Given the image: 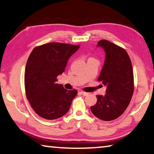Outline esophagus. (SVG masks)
<instances>
[{"label": "esophagus", "mask_w": 154, "mask_h": 154, "mask_svg": "<svg viewBox=\"0 0 154 154\" xmlns=\"http://www.w3.org/2000/svg\"><path fill=\"white\" fill-rule=\"evenodd\" d=\"M80 94H81L83 95V96L88 95V92H83V91H82V92H80Z\"/></svg>", "instance_id": "esophagus-1"}]
</instances>
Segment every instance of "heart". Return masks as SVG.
I'll use <instances>...</instances> for the list:
<instances>
[{"mask_svg": "<svg viewBox=\"0 0 154 154\" xmlns=\"http://www.w3.org/2000/svg\"><path fill=\"white\" fill-rule=\"evenodd\" d=\"M89 59H93V58H92V57H90V58H89ZM88 59V60H89Z\"/></svg>", "mask_w": 154, "mask_h": 154, "instance_id": "obj_1", "label": "heart"}]
</instances>
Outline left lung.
I'll list each match as a JSON object with an SVG mask.
<instances>
[{"label": "left lung", "instance_id": "left-lung-1", "mask_svg": "<svg viewBox=\"0 0 154 154\" xmlns=\"http://www.w3.org/2000/svg\"><path fill=\"white\" fill-rule=\"evenodd\" d=\"M106 53L98 82L106 86L105 96L98 95L97 103L90 106L92 113L103 121H111L123 114L134 92L131 60L124 48L106 40L98 41Z\"/></svg>", "mask_w": 154, "mask_h": 154}]
</instances>
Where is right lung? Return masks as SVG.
Returning a JSON list of instances; mask_svg holds the SVG:
<instances>
[{"label": "right lung", "mask_w": 154, "mask_h": 154, "mask_svg": "<svg viewBox=\"0 0 154 154\" xmlns=\"http://www.w3.org/2000/svg\"><path fill=\"white\" fill-rule=\"evenodd\" d=\"M80 45L49 43L36 47L28 57L24 73L26 96L41 118L56 119L69 111L76 90H67L56 83L67 62Z\"/></svg>", "instance_id": "1"}]
</instances>
